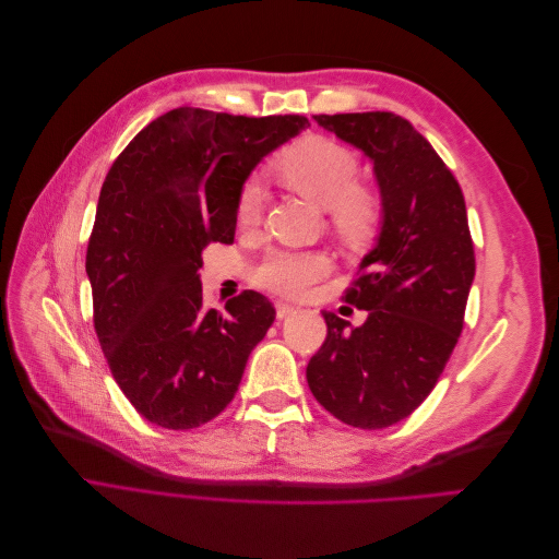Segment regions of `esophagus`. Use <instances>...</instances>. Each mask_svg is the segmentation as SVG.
Segmentation results:
<instances>
[{"label": "esophagus", "mask_w": 559, "mask_h": 559, "mask_svg": "<svg viewBox=\"0 0 559 559\" xmlns=\"http://www.w3.org/2000/svg\"><path fill=\"white\" fill-rule=\"evenodd\" d=\"M275 310H277V317H280V319H286V317H292V314L298 312V308L289 306V302H282V300L275 302Z\"/></svg>", "instance_id": "1"}]
</instances>
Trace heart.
<instances>
[{"label":"heart","mask_w":559,"mask_h":559,"mask_svg":"<svg viewBox=\"0 0 559 559\" xmlns=\"http://www.w3.org/2000/svg\"><path fill=\"white\" fill-rule=\"evenodd\" d=\"M280 177L329 210L333 233L347 247H364L376 240L382 226V200L361 183L359 160L341 142L306 134L286 146L275 160ZM265 191L259 179H247L238 195V222L257 224L263 212ZM329 259L319 251L277 249L253 267V280L282 296H300L308 286L329 273Z\"/></svg>","instance_id":"b5f03b06"}]
</instances>
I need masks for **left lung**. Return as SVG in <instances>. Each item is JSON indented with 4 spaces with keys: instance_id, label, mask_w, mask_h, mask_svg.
Masks as SVG:
<instances>
[{
    "instance_id": "1",
    "label": "left lung",
    "mask_w": 559,
    "mask_h": 559,
    "mask_svg": "<svg viewBox=\"0 0 559 559\" xmlns=\"http://www.w3.org/2000/svg\"><path fill=\"white\" fill-rule=\"evenodd\" d=\"M314 121L373 160L382 233L333 312L308 364L314 399L349 427L384 429L415 413L441 378L464 329L476 253L460 181L433 146L392 111L319 114Z\"/></svg>"
}]
</instances>
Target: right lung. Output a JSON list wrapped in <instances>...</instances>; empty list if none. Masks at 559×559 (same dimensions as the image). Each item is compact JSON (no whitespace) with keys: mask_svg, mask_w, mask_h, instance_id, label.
Masks as SVG:
<instances>
[{"mask_svg":"<svg viewBox=\"0 0 559 559\" xmlns=\"http://www.w3.org/2000/svg\"><path fill=\"white\" fill-rule=\"evenodd\" d=\"M308 126L296 114L179 107L109 167L86 251L93 324L116 384L151 425L195 429L238 392L275 308L249 289L205 308L202 251L233 242L253 165Z\"/></svg>","mask_w":559,"mask_h":559,"instance_id":"1","label":"right lung"}]
</instances>
